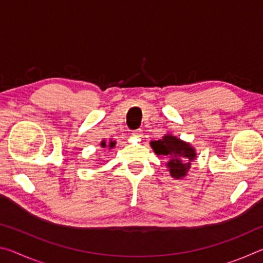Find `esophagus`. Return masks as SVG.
Masks as SVG:
<instances>
[{"mask_svg": "<svg viewBox=\"0 0 263 263\" xmlns=\"http://www.w3.org/2000/svg\"><path fill=\"white\" fill-rule=\"evenodd\" d=\"M132 136L135 137V138H139V139H140V138L142 137V131H141V130L133 131V132H132Z\"/></svg>", "mask_w": 263, "mask_h": 263, "instance_id": "obj_1", "label": "esophagus"}]
</instances>
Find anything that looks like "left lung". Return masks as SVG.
Masks as SVG:
<instances>
[{
  "label": "left lung",
  "mask_w": 263,
  "mask_h": 263,
  "mask_svg": "<svg viewBox=\"0 0 263 263\" xmlns=\"http://www.w3.org/2000/svg\"><path fill=\"white\" fill-rule=\"evenodd\" d=\"M149 145L155 154L167 158L168 172L175 180H181L188 175L191 162L197 158L194 146L171 133L164 135L161 139L151 141Z\"/></svg>",
  "instance_id": "obj_1"
}]
</instances>
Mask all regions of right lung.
Here are the masks:
<instances>
[{"label": "right lung", "instance_id": "right-lung-1", "mask_svg": "<svg viewBox=\"0 0 263 263\" xmlns=\"http://www.w3.org/2000/svg\"><path fill=\"white\" fill-rule=\"evenodd\" d=\"M115 146H116V140L110 139L109 142L105 141V140H102V141H101V147H103V148L108 147L109 149H111V148H114Z\"/></svg>", "mask_w": 263, "mask_h": 263}]
</instances>
